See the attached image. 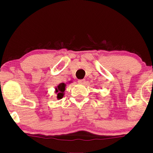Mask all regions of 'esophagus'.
Segmentation results:
<instances>
[{
    "mask_svg": "<svg viewBox=\"0 0 153 153\" xmlns=\"http://www.w3.org/2000/svg\"><path fill=\"white\" fill-rule=\"evenodd\" d=\"M79 83H80V84H85V79H79V80L78 81Z\"/></svg>",
    "mask_w": 153,
    "mask_h": 153,
    "instance_id": "1",
    "label": "esophagus"
}]
</instances>
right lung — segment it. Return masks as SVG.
<instances>
[{
	"instance_id": "add662e5",
	"label": "right lung",
	"mask_w": 153,
	"mask_h": 153,
	"mask_svg": "<svg viewBox=\"0 0 153 153\" xmlns=\"http://www.w3.org/2000/svg\"><path fill=\"white\" fill-rule=\"evenodd\" d=\"M66 84L65 83H61L58 84L57 86L55 88V93L57 94V99L60 100L63 97L65 91Z\"/></svg>"
}]
</instances>
